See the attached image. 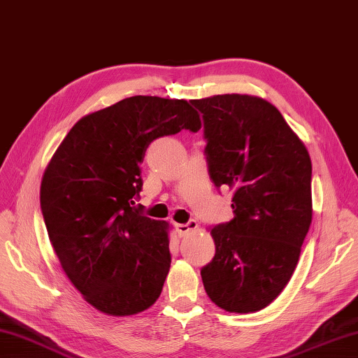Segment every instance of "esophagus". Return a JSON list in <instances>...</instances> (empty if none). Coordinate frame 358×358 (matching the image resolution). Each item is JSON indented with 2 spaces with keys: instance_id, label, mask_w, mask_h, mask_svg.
I'll return each mask as SVG.
<instances>
[{
  "instance_id": "esophagus-1",
  "label": "esophagus",
  "mask_w": 358,
  "mask_h": 358,
  "mask_svg": "<svg viewBox=\"0 0 358 358\" xmlns=\"http://www.w3.org/2000/svg\"><path fill=\"white\" fill-rule=\"evenodd\" d=\"M197 228H199V223H197V220H194V219L187 220L186 223H178V225H177V231H178L180 236H186L189 233H192V231H195Z\"/></svg>"
}]
</instances>
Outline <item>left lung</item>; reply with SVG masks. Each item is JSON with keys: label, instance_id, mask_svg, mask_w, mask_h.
Returning a JSON list of instances; mask_svg holds the SVG:
<instances>
[{"label": "left lung", "instance_id": "1", "mask_svg": "<svg viewBox=\"0 0 358 358\" xmlns=\"http://www.w3.org/2000/svg\"><path fill=\"white\" fill-rule=\"evenodd\" d=\"M191 103L203 117L208 171L234 191V217L214 227L213 261L201 268L220 309L257 312L284 290L312 222L309 152L279 110L248 94H215Z\"/></svg>", "mask_w": 358, "mask_h": 358}]
</instances>
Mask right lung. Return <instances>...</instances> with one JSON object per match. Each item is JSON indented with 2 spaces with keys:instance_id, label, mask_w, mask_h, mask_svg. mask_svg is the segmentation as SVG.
Listing matches in <instances>:
<instances>
[{
  "instance_id": "right-lung-1",
  "label": "right lung",
  "mask_w": 358,
  "mask_h": 358,
  "mask_svg": "<svg viewBox=\"0 0 358 358\" xmlns=\"http://www.w3.org/2000/svg\"><path fill=\"white\" fill-rule=\"evenodd\" d=\"M200 127L186 101L133 96L83 116L54 153L41 214L62 268L94 309L127 317L161 295L171 267L167 223L135 206L139 164L153 139Z\"/></svg>"
}]
</instances>
